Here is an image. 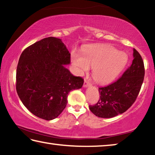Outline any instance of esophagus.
<instances>
[{"label": "esophagus", "instance_id": "1", "mask_svg": "<svg viewBox=\"0 0 155 155\" xmlns=\"http://www.w3.org/2000/svg\"><path fill=\"white\" fill-rule=\"evenodd\" d=\"M91 85V83L89 81H87V79H85V81H84V84H83V87H89V86H90Z\"/></svg>", "mask_w": 155, "mask_h": 155}]
</instances>
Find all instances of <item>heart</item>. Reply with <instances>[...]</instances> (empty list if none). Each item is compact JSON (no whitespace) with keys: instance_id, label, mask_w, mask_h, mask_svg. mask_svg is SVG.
Here are the masks:
<instances>
[{"instance_id":"b5f03b06","label":"heart","mask_w":155,"mask_h":155,"mask_svg":"<svg viewBox=\"0 0 155 155\" xmlns=\"http://www.w3.org/2000/svg\"><path fill=\"white\" fill-rule=\"evenodd\" d=\"M72 64L81 74L93 68V78L97 83L111 82L118 75L127 64V56L111 46H94L83 50V56L73 52Z\"/></svg>"}]
</instances>
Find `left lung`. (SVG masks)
<instances>
[{
  "instance_id": "obj_1",
  "label": "left lung",
  "mask_w": 155,
  "mask_h": 155,
  "mask_svg": "<svg viewBox=\"0 0 155 155\" xmlns=\"http://www.w3.org/2000/svg\"><path fill=\"white\" fill-rule=\"evenodd\" d=\"M132 64L122 77L109 85L98 88L100 98L90 111L99 117L110 118L123 114L135 103L142 85L145 68L140 54L133 48Z\"/></svg>"
}]
</instances>
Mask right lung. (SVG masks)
<instances>
[{"mask_svg": "<svg viewBox=\"0 0 155 155\" xmlns=\"http://www.w3.org/2000/svg\"><path fill=\"white\" fill-rule=\"evenodd\" d=\"M70 53L60 39L49 37L25 48L16 70V91L23 104L35 116L51 120L67 104L68 93L82 87L84 80L64 65Z\"/></svg>", "mask_w": 155, "mask_h": 155, "instance_id": "add662e5", "label": "right lung"}]
</instances>
